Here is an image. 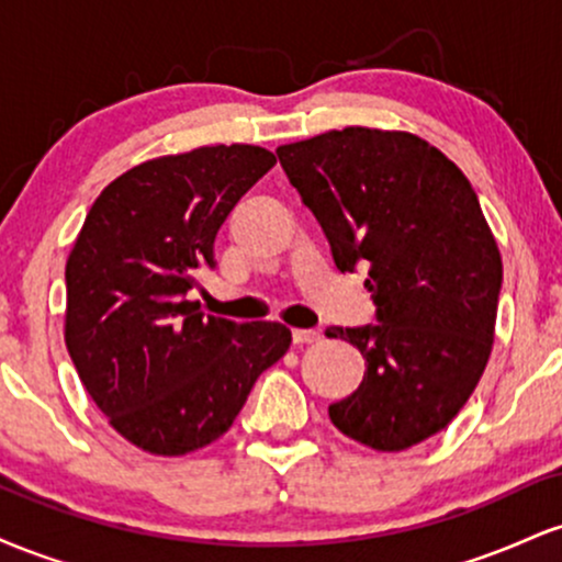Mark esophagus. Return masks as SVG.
Returning <instances> with one entry per match:
<instances>
[{
  "instance_id": "esophagus-1",
  "label": "esophagus",
  "mask_w": 562,
  "mask_h": 562,
  "mask_svg": "<svg viewBox=\"0 0 562 562\" xmlns=\"http://www.w3.org/2000/svg\"><path fill=\"white\" fill-rule=\"evenodd\" d=\"M319 338H322L319 330H293V344H299V346L317 344Z\"/></svg>"
}]
</instances>
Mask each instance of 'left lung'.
I'll return each instance as SVG.
<instances>
[{
	"mask_svg": "<svg viewBox=\"0 0 562 562\" xmlns=\"http://www.w3.org/2000/svg\"><path fill=\"white\" fill-rule=\"evenodd\" d=\"M335 267L370 263L378 325L327 327L362 351L359 389L330 404L375 451L436 436L465 406L494 344L502 256L468 177L409 132L346 126L277 147Z\"/></svg>",
	"mask_w": 562,
	"mask_h": 562,
	"instance_id": "left-lung-1",
	"label": "left lung"
}]
</instances>
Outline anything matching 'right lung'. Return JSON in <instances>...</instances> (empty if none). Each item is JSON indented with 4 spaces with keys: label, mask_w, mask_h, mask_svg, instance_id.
<instances>
[{
    "label": "right lung",
    "mask_w": 562,
    "mask_h": 562,
    "mask_svg": "<svg viewBox=\"0 0 562 562\" xmlns=\"http://www.w3.org/2000/svg\"><path fill=\"white\" fill-rule=\"evenodd\" d=\"M277 164L256 145L145 160L89 209L66 263V346L126 441L182 457L224 436L290 348L280 322L203 317L187 293L216 267V232Z\"/></svg>",
    "instance_id": "right-lung-1"
}]
</instances>
